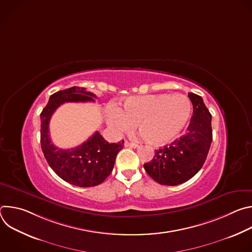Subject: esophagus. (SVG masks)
Instances as JSON below:
<instances>
[{"label": "esophagus", "mask_w": 252, "mask_h": 252, "mask_svg": "<svg viewBox=\"0 0 252 252\" xmlns=\"http://www.w3.org/2000/svg\"><path fill=\"white\" fill-rule=\"evenodd\" d=\"M125 146L127 147V148H132V149L137 148V145H136L135 142H129V141H127V140L125 141Z\"/></svg>", "instance_id": "1"}]
</instances>
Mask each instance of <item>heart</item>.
Segmentation results:
<instances>
[{"label":"heart","mask_w":252,"mask_h":252,"mask_svg":"<svg viewBox=\"0 0 252 252\" xmlns=\"http://www.w3.org/2000/svg\"><path fill=\"white\" fill-rule=\"evenodd\" d=\"M191 114L189 98L181 94L130 96L124 110L113 107L109 112L110 125L128 131L138 125L141 135L153 145H164L183 131Z\"/></svg>","instance_id":"1"}]
</instances>
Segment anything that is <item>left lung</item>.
<instances>
[{"mask_svg": "<svg viewBox=\"0 0 252 252\" xmlns=\"http://www.w3.org/2000/svg\"><path fill=\"white\" fill-rule=\"evenodd\" d=\"M193 116L187 133L171 145L155 152L154 158L143 164L148 174L162 186L188 182L202 167L212 141L211 115L201 96L189 93Z\"/></svg>", "mask_w": 252, "mask_h": 252, "instance_id": "left-lung-1", "label": "left lung"}]
</instances>
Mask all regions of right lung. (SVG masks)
<instances>
[{"label": "right lung", "mask_w": 252, "mask_h": 252, "mask_svg": "<svg viewBox=\"0 0 252 252\" xmlns=\"http://www.w3.org/2000/svg\"><path fill=\"white\" fill-rule=\"evenodd\" d=\"M96 97L84 88L73 87L55 93L41 113V147L51 168L64 182L80 188L101 184L113 171L117 155L124 148V139L117 143L107 142L95 131L81 146L63 150L51 140L49 124L58 107L64 102L94 101Z\"/></svg>", "instance_id": "right-lung-1"}]
</instances>
